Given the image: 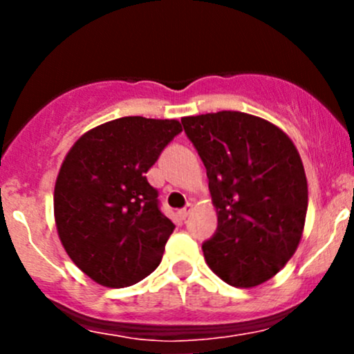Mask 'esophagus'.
<instances>
[{"label": "esophagus", "instance_id": "1", "mask_svg": "<svg viewBox=\"0 0 354 354\" xmlns=\"http://www.w3.org/2000/svg\"><path fill=\"white\" fill-rule=\"evenodd\" d=\"M190 210H192V205H188V207H185V209L178 210V216H180V219H187L188 214H190Z\"/></svg>", "mask_w": 354, "mask_h": 354}]
</instances>
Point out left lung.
<instances>
[{"label":"left lung","instance_id":"obj_1","mask_svg":"<svg viewBox=\"0 0 354 354\" xmlns=\"http://www.w3.org/2000/svg\"><path fill=\"white\" fill-rule=\"evenodd\" d=\"M207 169L217 230L202 243L205 262L236 288L276 276L305 226L308 188L303 162L283 130L238 111L181 118Z\"/></svg>","mask_w":354,"mask_h":354}]
</instances>
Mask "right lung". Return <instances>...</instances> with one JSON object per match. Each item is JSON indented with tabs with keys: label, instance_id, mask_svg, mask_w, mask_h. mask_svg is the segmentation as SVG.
Returning a JSON list of instances; mask_svg holds the SVG:
<instances>
[{
	"label": "right lung",
	"instance_id": "1",
	"mask_svg": "<svg viewBox=\"0 0 354 354\" xmlns=\"http://www.w3.org/2000/svg\"><path fill=\"white\" fill-rule=\"evenodd\" d=\"M180 121L118 118L82 135L55 187L59 240L95 283L124 288L154 272L174 224L147 173L181 133Z\"/></svg>",
	"mask_w": 354,
	"mask_h": 354
}]
</instances>
